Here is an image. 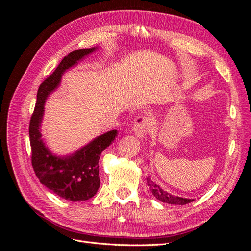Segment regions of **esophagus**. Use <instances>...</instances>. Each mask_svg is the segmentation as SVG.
<instances>
[{"mask_svg": "<svg viewBox=\"0 0 251 251\" xmlns=\"http://www.w3.org/2000/svg\"><path fill=\"white\" fill-rule=\"evenodd\" d=\"M153 126V123L151 120L147 116H137L134 121L133 125V131L135 135H137V137L143 138L144 136L149 134Z\"/></svg>", "mask_w": 251, "mask_h": 251, "instance_id": "34e87169", "label": "esophagus"}]
</instances>
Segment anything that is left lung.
<instances>
[{"label": "left lung", "instance_id": "1", "mask_svg": "<svg viewBox=\"0 0 251 251\" xmlns=\"http://www.w3.org/2000/svg\"><path fill=\"white\" fill-rule=\"evenodd\" d=\"M148 181V186L150 188L151 193L154 195L156 199L159 201L168 203V204H174V205H185L187 203H191L194 201V199H187V198H182V197L178 196H174L169 194L168 192H165L164 189H162L160 186L157 185L155 182L151 180V178H147Z\"/></svg>", "mask_w": 251, "mask_h": 251}]
</instances>
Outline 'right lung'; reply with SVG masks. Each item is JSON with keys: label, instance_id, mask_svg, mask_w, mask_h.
Here are the masks:
<instances>
[{"label": "right lung", "instance_id": "right-lung-1", "mask_svg": "<svg viewBox=\"0 0 251 251\" xmlns=\"http://www.w3.org/2000/svg\"><path fill=\"white\" fill-rule=\"evenodd\" d=\"M95 50V47L78 49L63 58L54 72L41 83L37 90L36 104L29 125L31 163L36 177L42 184L60 198L72 202L86 201L97 193L100 186L98 162L102 151L115 139L117 131H109L98 136L70 156L57 157L45 147L42 139L44 103L48 95L58 87L64 72Z\"/></svg>", "mask_w": 251, "mask_h": 251}]
</instances>
